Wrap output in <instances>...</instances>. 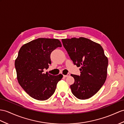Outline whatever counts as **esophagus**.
<instances>
[{"label": "esophagus", "instance_id": "obj_1", "mask_svg": "<svg viewBox=\"0 0 124 124\" xmlns=\"http://www.w3.org/2000/svg\"><path fill=\"white\" fill-rule=\"evenodd\" d=\"M69 75H70V74H67V75H63V76H64V77H67L69 76Z\"/></svg>", "mask_w": 124, "mask_h": 124}]
</instances>
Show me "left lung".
<instances>
[{"mask_svg":"<svg viewBox=\"0 0 124 124\" xmlns=\"http://www.w3.org/2000/svg\"><path fill=\"white\" fill-rule=\"evenodd\" d=\"M63 46L80 75L71 74L75 81L71 92L79 99H86L97 93L106 80L108 60L100 44L84 37L62 39Z\"/></svg>","mask_w":124,"mask_h":124,"instance_id":"8db88e82","label":"left lung"}]
</instances>
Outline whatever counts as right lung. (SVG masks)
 Listing matches in <instances>:
<instances>
[{
	"label": "right lung",
	"instance_id": "right-lung-1",
	"mask_svg": "<svg viewBox=\"0 0 124 124\" xmlns=\"http://www.w3.org/2000/svg\"><path fill=\"white\" fill-rule=\"evenodd\" d=\"M62 46L57 39L39 38L24 44L19 49L15 62L17 80L32 98L45 101L54 94L63 76L45 74L44 69L51 64V53Z\"/></svg>",
	"mask_w": 124,
	"mask_h": 124
}]
</instances>
